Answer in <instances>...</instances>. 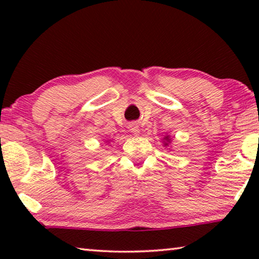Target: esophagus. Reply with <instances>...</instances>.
Here are the masks:
<instances>
[{"label":"esophagus","mask_w":259,"mask_h":259,"mask_svg":"<svg viewBox=\"0 0 259 259\" xmlns=\"http://www.w3.org/2000/svg\"><path fill=\"white\" fill-rule=\"evenodd\" d=\"M129 128H130L131 133H133V134H135V135H139L140 130H139L138 123H136V122H131V123L129 124Z\"/></svg>","instance_id":"esophagus-1"}]
</instances>
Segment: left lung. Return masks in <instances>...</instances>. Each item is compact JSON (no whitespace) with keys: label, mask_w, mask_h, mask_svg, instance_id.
<instances>
[{"label":"left lung","mask_w":259,"mask_h":259,"mask_svg":"<svg viewBox=\"0 0 259 259\" xmlns=\"http://www.w3.org/2000/svg\"><path fill=\"white\" fill-rule=\"evenodd\" d=\"M165 139H166V140H168V137H165ZM165 145H166V144H165Z\"/></svg>","instance_id":"1"}]
</instances>
